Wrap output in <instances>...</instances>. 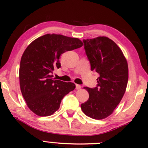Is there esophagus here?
Masks as SVG:
<instances>
[{
    "instance_id": "obj_1",
    "label": "esophagus",
    "mask_w": 148,
    "mask_h": 148,
    "mask_svg": "<svg viewBox=\"0 0 148 148\" xmlns=\"http://www.w3.org/2000/svg\"><path fill=\"white\" fill-rule=\"evenodd\" d=\"M81 89V86L79 85H76V89Z\"/></svg>"
}]
</instances>
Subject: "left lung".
I'll use <instances>...</instances> for the list:
<instances>
[{"label":"left lung","instance_id":"left-lung-1","mask_svg":"<svg viewBox=\"0 0 148 148\" xmlns=\"http://www.w3.org/2000/svg\"><path fill=\"white\" fill-rule=\"evenodd\" d=\"M83 42L91 71L100 76L96 87H84L89 98L81 104V109L91 118L104 119L124 96L128 80V63L120 48L108 37L87 39Z\"/></svg>","mask_w":148,"mask_h":148}]
</instances>
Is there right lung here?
Here are the masks:
<instances>
[{"mask_svg": "<svg viewBox=\"0 0 148 148\" xmlns=\"http://www.w3.org/2000/svg\"><path fill=\"white\" fill-rule=\"evenodd\" d=\"M78 38L46 34L31 42L20 61L19 78L22 96L28 107L39 116H49L57 111L61 100L75 89V84L52 78L55 68H61L60 56L80 48Z\"/></svg>", "mask_w": 148, "mask_h": 148, "instance_id": "add662e5", "label": "right lung"}]
</instances>
